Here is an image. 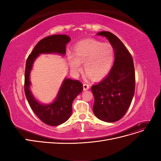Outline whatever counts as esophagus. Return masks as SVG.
I'll use <instances>...</instances> for the list:
<instances>
[{
    "instance_id": "esophagus-1",
    "label": "esophagus",
    "mask_w": 161,
    "mask_h": 161,
    "mask_svg": "<svg viewBox=\"0 0 161 161\" xmlns=\"http://www.w3.org/2000/svg\"><path fill=\"white\" fill-rule=\"evenodd\" d=\"M89 89V85L88 84H86V83L83 84V90L84 91H86Z\"/></svg>"
}]
</instances>
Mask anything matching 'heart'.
I'll return each instance as SVG.
<instances>
[{
	"mask_svg": "<svg viewBox=\"0 0 161 161\" xmlns=\"http://www.w3.org/2000/svg\"><path fill=\"white\" fill-rule=\"evenodd\" d=\"M75 53H68L71 70L78 74L83 63L87 76L101 79L110 71L115 60L114 47L109 43H103L93 39L79 42L75 47Z\"/></svg>",
	"mask_w": 161,
	"mask_h": 161,
	"instance_id": "1",
	"label": "heart"
}]
</instances>
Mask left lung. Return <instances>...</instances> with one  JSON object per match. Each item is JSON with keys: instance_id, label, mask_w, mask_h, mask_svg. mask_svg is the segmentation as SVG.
I'll use <instances>...</instances> for the list:
<instances>
[{"instance_id": "8db88e82", "label": "left lung", "mask_w": 161, "mask_h": 161, "mask_svg": "<svg viewBox=\"0 0 161 161\" xmlns=\"http://www.w3.org/2000/svg\"><path fill=\"white\" fill-rule=\"evenodd\" d=\"M97 35L105 36L114 46L115 61L108 75L91 87L95 97L92 109L97 118L111 123L122 118L132 101L134 66L130 53L118 37L109 31H101Z\"/></svg>"}]
</instances>
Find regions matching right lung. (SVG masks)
<instances>
[{
    "label": "right lung",
    "mask_w": 161,
    "mask_h": 161,
    "mask_svg": "<svg viewBox=\"0 0 161 161\" xmlns=\"http://www.w3.org/2000/svg\"><path fill=\"white\" fill-rule=\"evenodd\" d=\"M70 37L66 35H53L43 38L37 43L28 56L25 71V92L32 110L43 123L56 126L64 123L72 114V102L82 92L83 87L78 80L64 79L55 100L50 104L37 101L30 91V72L33 62L42 53H58L64 56L66 44Z\"/></svg>",
    "instance_id": "right-lung-1"
}]
</instances>
